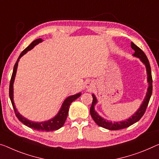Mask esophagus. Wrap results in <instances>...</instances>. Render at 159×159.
<instances>
[{"mask_svg": "<svg viewBox=\"0 0 159 159\" xmlns=\"http://www.w3.org/2000/svg\"><path fill=\"white\" fill-rule=\"evenodd\" d=\"M94 87V83L93 81H91V80H89L86 83V88L88 89H92Z\"/></svg>", "mask_w": 159, "mask_h": 159, "instance_id": "esophagus-1", "label": "esophagus"}]
</instances>
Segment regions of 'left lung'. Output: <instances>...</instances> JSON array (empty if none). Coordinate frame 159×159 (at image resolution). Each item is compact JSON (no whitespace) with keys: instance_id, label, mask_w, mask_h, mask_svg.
Returning <instances> with one entry per match:
<instances>
[{"instance_id":"obj_1","label":"left lung","mask_w":159,"mask_h":159,"mask_svg":"<svg viewBox=\"0 0 159 159\" xmlns=\"http://www.w3.org/2000/svg\"><path fill=\"white\" fill-rule=\"evenodd\" d=\"M131 47L134 50V53L133 55L134 57H138L140 59V60L142 62L143 64L145 65L146 68V72H147V82L148 83V87L147 89V92H146V97L143 101L141 104V107H139V109L137 111L135 112V114H134L131 117H129L128 119H126L125 121H122L119 122H112L110 121L106 120L100 116L98 113L94 110V106L95 104L97 103V99L95 97L94 94H92V97H93V100H92V104L90 108V114L93 119V120L96 122L97 125L102 127L105 128L109 130H119V129H124L126 127H129L131 125H132L134 123L137 122L141 117L143 116L144 114L146 109L147 108V106L149 102V100L151 98V94H152V76H151V70L149 62L145 53L141 50L140 48L137 47L135 44L131 43Z\"/></svg>"}]
</instances>
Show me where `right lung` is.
<instances>
[{"instance_id": "1", "label": "right lung", "mask_w": 159, "mask_h": 159, "mask_svg": "<svg viewBox=\"0 0 159 159\" xmlns=\"http://www.w3.org/2000/svg\"><path fill=\"white\" fill-rule=\"evenodd\" d=\"M41 42H43V40L41 38H39V39H37V40H34L33 42H32L30 43V45L28 46V47H27L25 50L20 53L18 59L17 60L16 64L14 65L13 74H12L11 82H10L9 96H10V99H11L12 105H13V107L14 109L15 114H16V116H17V118L19 119V121H20L22 123L25 124V126H28V127L33 129H36V130L38 131H52L57 130V129H60L63 125H64L65 122L66 121V119H67V117L68 111H69L70 104H71V103L73 101H75V99H77L78 97H80V95H81V92H80V93L76 94L75 95H72V96L68 97L65 100L64 102H63L62 107H61L60 111H58L57 115H55L52 119H50V120L43 121V122H34V121L28 120V119H27L26 118H25V117H23L20 113H19L18 110H17L13 102V82L15 80V77H16V71H17V68H18L19 60H20V58L22 57V56L25 55L28 51L30 50L31 49H33L36 45H38V43H40Z\"/></svg>"}]
</instances>
